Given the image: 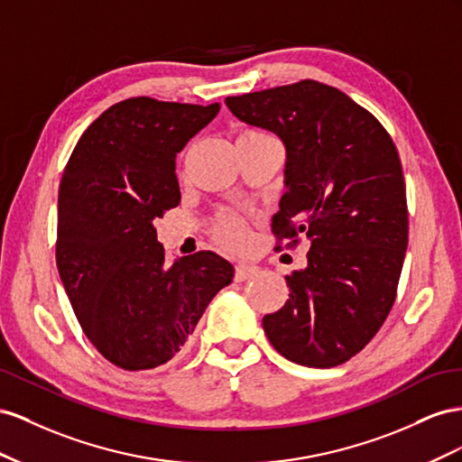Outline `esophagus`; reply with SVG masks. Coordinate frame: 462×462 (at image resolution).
<instances>
[{
    "label": "esophagus",
    "instance_id": "obj_1",
    "mask_svg": "<svg viewBox=\"0 0 462 462\" xmlns=\"http://www.w3.org/2000/svg\"><path fill=\"white\" fill-rule=\"evenodd\" d=\"M257 273V267L254 265H245V263H240V265H236L234 269V279L242 282V281H247L249 276H254Z\"/></svg>",
    "mask_w": 462,
    "mask_h": 462
}]
</instances>
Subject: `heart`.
Segmentation results:
<instances>
[{"mask_svg": "<svg viewBox=\"0 0 462 462\" xmlns=\"http://www.w3.org/2000/svg\"><path fill=\"white\" fill-rule=\"evenodd\" d=\"M242 135H263V134L261 131H244ZM213 234L217 242L222 247L230 249V252H238V249L245 247L247 244V230L244 226V222L238 217L228 215V213H224L217 218Z\"/></svg>", "mask_w": 462, "mask_h": 462, "instance_id": "heart-1", "label": "heart"}]
</instances>
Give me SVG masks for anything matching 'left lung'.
<instances>
[{
  "mask_svg": "<svg viewBox=\"0 0 462 462\" xmlns=\"http://www.w3.org/2000/svg\"><path fill=\"white\" fill-rule=\"evenodd\" d=\"M238 120L286 147L276 242L310 240L308 267L286 274V304L263 318L276 352L308 367L358 354L387 319L408 245L397 147L374 114L311 79L228 97ZM282 249L281 245H276Z\"/></svg>",
  "mask_w": 462,
  "mask_h": 462,
  "instance_id": "obj_1",
  "label": "left lung"
}]
</instances>
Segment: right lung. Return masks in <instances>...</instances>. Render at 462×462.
I'll list each match as a JSON object with an SVG mask.
<instances>
[{
  "label": "right lung",
  "instance_id": "add662e5",
  "mask_svg": "<svg viewBox=\"0 0 462 462\" xmlns=\"http://www.w3.org/2000/svg\"><path fill=\"white\" fill-rule=\"evenodd\" d=\"M220 104L134 97L92 122L65 164L56 261L79 325L104 358L152 370L181 352L234 267L213 252L166 265L154 218L180 205L176 154Z\"/></svg>",
  "mask_w": 462,
  "mask_h": 462
}]
</instances>
